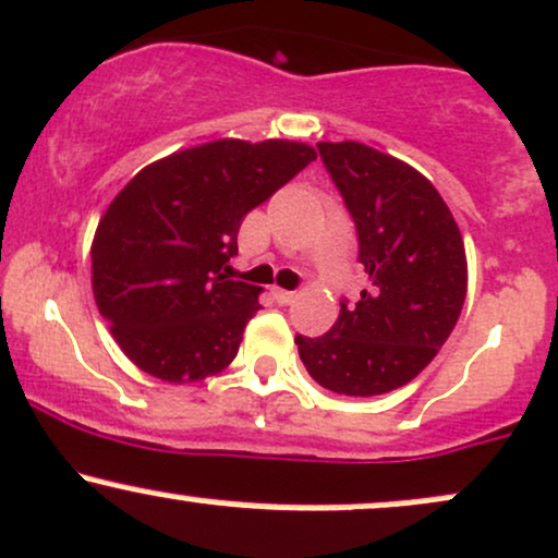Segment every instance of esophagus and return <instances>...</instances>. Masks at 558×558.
I'll use <instances>...</instances> for the list:
<instances>
[{"instance_id": "obj_1", "label": "esophagus", "mask_w": 558, "mask_h": 558, "mask_svg": "<svg viewBox=\"0 0 558 558\" xmlns=\"http://www.w3.org/2000/svg\"><path fill=\"white\" fill-rule=\"evenodd\" d=\"M293 296H296V293H293V291L272 289V299H275V302H278V304H291Z\"/></svg>"}]
</instances>
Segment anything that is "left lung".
I'll return each mask as SVG.
<instances>
[{
  "instance_id": "1",
  "label": "left lung",
  "mask_w": 558,
  "mask_h": 558,
  "mask_svg": "<svg viewBox=\"0 0 558 558\" xmlns=\"http://www.w3.org/2000/svg\"><path fill=\"white\" fill-rule=\"evenodd\" d=\"M323 167L357 230L368 286L328 333H296L320 387L376 397L405 387L448 341L466 299V251L437 187L363 143H317Z\"/></svg>"
}]
</instances>
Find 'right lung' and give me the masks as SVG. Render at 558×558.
<instances>
[{
	"mask_svg": "<svg viewBox=\"0 0 558 558\" xmlns=\"http://www.w3.org/2000/svg\"><path fill=\"white\" fill-rule=\"evenodd\" d=\"M289 140H217L140 171L102 214L92 291L137 368L190 384L235 360L259 289L228 280L243 217L315 161Z\"/></svg>",
	"mask_w": 558,
	"mask_h": 558,
	"instance_id": "add662e5",
	"label": "right lung"
}]
</instances>
